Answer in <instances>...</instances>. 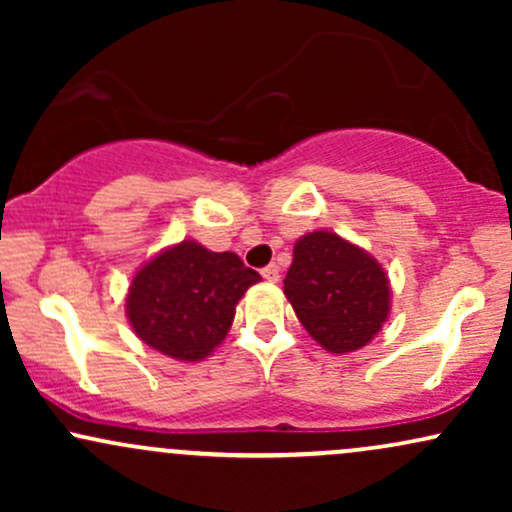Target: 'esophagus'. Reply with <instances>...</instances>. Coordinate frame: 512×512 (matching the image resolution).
Instances as JSON below:
<instances>
[{
    "mask_svg": "<svg viewBox=\"0 0 512 512\" xmlns=\"http://www.w3.org/2000/svg\"><path fill=\"white\" fill-rule=\"evenodd\" d=\"M262 276L267 281H272V284H276V281H279V267H276V264H267V267L262 269Z\"/></svg>",
    "mask_w": 512,
    "mask_h": 512,
    "instance_id": "1",
    "label": "esophagus"
}]
</instances>
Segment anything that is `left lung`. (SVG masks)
<instances>
[{"label": "left lung", "mask_w": 512, "mask_h": 512, "mask_svg": "<svg viewBox=\"0 0 512 512\" xmlns=\"http://www.w3.org/2000/svg\"><path fill=\"white\" fill-rule=\"evenodd\" d=\"M284 293L310 337L332 354L366 346L390 313L383 267L366 250L327 231L298 240Z\"/></svg>", "instance_id": "1"}]
</instances>
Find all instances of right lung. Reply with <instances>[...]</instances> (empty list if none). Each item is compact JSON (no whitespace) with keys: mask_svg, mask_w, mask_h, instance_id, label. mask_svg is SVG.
I'll list each match as a JSON object with an SVG mask.
<instances>
[{"mask_svg":"<svg viewBox=\"0 0 512 512\" xmlns=\"http://www.w3.org/2000/svg\"><path fill=\"white\" fill-rule=\"evenodd\" d=\"M260 281L236 252H211L195 240L154 257L127 293V315L144 344L178 361L209 356L231 330L236 303Z\"/></svg>","mask_w":512,"mask_h":512,"instance_id":"obj_1","label":"right lung"}]
</instances>
